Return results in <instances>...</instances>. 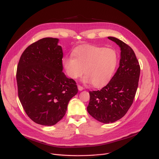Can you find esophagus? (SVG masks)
I'll use <instances>...</instances> for the list:
<instances>
[{"label": "esophagus", "instance_id": "34e87169", "mask_svg": "<svg viewBox=\"0 0 159 159\" xmlns=\"http://www.w3.org/2000/svg\"><path fill=\"white\" fill-rule=\"evenodd\" d=\"M78 89H79V91H82L83 89H84V88H83L82 86H80V85H78Z\"/></svg>", "mask_w": 159, "mask_h": 159}]
</instances>
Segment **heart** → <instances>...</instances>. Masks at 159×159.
<instances>
[{"label":"heart","mask_w":159,"mask_h":159,"mask_svg":"<svg viewBox=\"0 0 159 159\" xmlns=\"http://www.w3.org/2000/svg\"><path fill=\"white\" fill-rule=\"evenodd\" d=\"M72 56L63 58L62 65L71 79L84 73L83 81L95 88H102L111 80L118 65L117 52L113 48L85 45L74 49Z\"/></svg>","instance_id":"b5f03b06"}]
</instances>
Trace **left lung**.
<instances>
[{"label":"left lung","instance_id":"1","mask_svg":"<svg viewBox=\"0 0 159 159\" xmlns=\"http://www.w3.org/2000/svg\"><path fill=\"white\" fill-rule=\"evenodd\" d=\"M120 48L119 67L110 82L101 90L89 91V114L98 121L108 124L126 115L134 100L140 68L132 48L122 40L107 37Z\"/></svg>","mask_w":159,"mask_h":159}]
</instances>
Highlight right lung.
I'll return each mask as SVG.
<instances>
[{
	"label": "right lung",
	"instance_id": "right-lung-1",
	"mask_svg": "<svg viewBox=\"0 0 159 159\" xmlns=\"http://www.w3.org/2000/svg\"><path fill=\"white\" fill-rule=\"evenodd\" d=\"M58 39L43 38L22 53L16 70L18 95L24 110L37 124L53 126L65 115L78 92L76 82L62 72Z\"/></svg>",
	"mask_w": 159,
	"mask_h": 159
}]
</instances>
